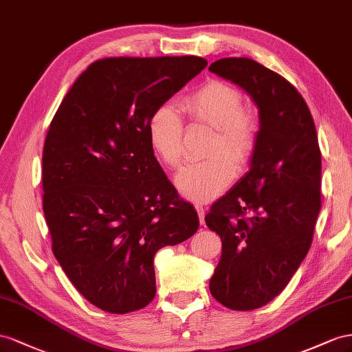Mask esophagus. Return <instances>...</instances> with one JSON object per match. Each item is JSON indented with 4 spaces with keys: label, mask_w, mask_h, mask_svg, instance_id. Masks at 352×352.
Masks as SVG:
<instances>
[{
    "label": "esophagus",
    "mask_w": 352,
    "mask_h": 352,
    "mask_svg": "<svg viewBox=\"0 0 352 352\" xmlns=\"http://www.w3.org/2000/svg\"><path fill=\"white\" fill-rule=\"evenodd\" d=\"M196 210H197L200 224H205V208L202 205H196Z\"/></svg>",
    "instance_id": "1"
}]
</instances>
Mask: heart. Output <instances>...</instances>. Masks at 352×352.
I'll return each mask as SVG.
<instances>
[{"label":"heart","mask_w":352,"mask_h":352,"mask_svg":"<svg viewBox=\"0 0 352 352\" xmlns=\"http://www.w3.org/2000/svg\"><path fill=\"white\" fill-rule=\"evenodd\" d=\"M183 109L195 122L214 126L208 155L175 175V184L187 199L206 202L217 197L236 177V164L245 165L255 153L259 122L250 109L243 107L237 88L223 81H208L187 96ZM147 137L156 156L169 168L184 159V124L178 109L165 103L157 106L147 122Z\"/></svg>","instance_id":"obj_1"}]
</instances>
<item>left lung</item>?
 <instances>
[{
    "label": "left lung",
    "instance_id": "obj_1",
    "mask_svg": "<svg viewBox=\"0 0 352 352\" xmlns=\"http://www.w3.org/2000/svg\"><path fill=\"white\" fill-rule=\"evenodd\" d=\"M209 70L259 109L249 170L205 217L223 242L210 294L250 311L282 294L308 254L321 208V153L305 100L282 75L246 57L219 58Z\"/></svg>",
    "mask_w": 352,
    "mask_h": 352
}]
</instances>
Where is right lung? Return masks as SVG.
Wrapping results in <instances>:
<instances>
[{
    "label": "right lung",
    "mask_w": 352,
    "mask_h": 352,
    "mask_svg": "<svg viewBox=\"0 0 352 352\" xmlns=\"http://www.w3.org/2000/svg\"><path fill=\"white\" fill-rule=\"evenodd\" d=\"M206 65L196 56L97 60L50 124L43 210L53 254L78 292L107 313L152 302L156 252L199 228L153 155L147 122Z\"/></svg>",
    "instance_id": "right-lung-1"
}]
</instances>
